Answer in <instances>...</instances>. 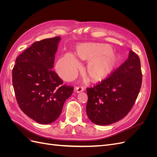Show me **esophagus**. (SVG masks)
I'll list each match as a JSON object with an SVG mask.
<instances>
[{
  "label": "esophagus",
  "instance_id": "obj_1",
  "mask_svg": "<svg viewBox=\"0 0 157 157\" xmlns=\"http://www.w3.org/2000/svg\"><path fill=\"white\" fill-rule=\"evenodd\" d=\"M75 91L77 92V93H80V92H82L83 91H84V88L83 87L81 86H78V87H76L75 88Z\"/></svg>",
  "mask_w": 157,
  "mask_h": 157
}]
</instances>
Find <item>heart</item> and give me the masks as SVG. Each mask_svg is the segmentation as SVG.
<instances>
[{
    "label": "heart",
    "mask_w": 157,
    "mask_h": 157,
    "mask_svg": "<svg viewBox=\"0 0 157 157\" xmlns=\"http://www.w3.org/2000/svg\"><path fill=\"white\" fill-rule=\"evenodd\" d=\"M111 47L105 44L88 43L77 46L76 54L80 59L88 61L86 73L93 81H101L111 75L120 63V58L112 52ZM80 63L71 53H66L58 60L56 69L60 77L71 80L77 75Z\"/></svg>",
    "instance_id": "b5f03b06"
}]
</instances>
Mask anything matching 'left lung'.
Returning a JSON list of instances; mask_svg holds the SVG:
<instances>
[{
	"label": "left lung",
	"instance_id": "8db88e82",
	"mask_svg": "<svg viewBox=\"0 0 157 157\" xmlns=\"http://www.w3.org/2000/svg\"><path fill=\"white\" fill-rule=\"evenodd\" d=\"M142 73L138 56L130 50L128 58L105 80L86 89V113L98 125H109L130 112L138 96Z\"/></svg>",
	"mask_w": 157,
	"mask_h": 157
}]
</instances>
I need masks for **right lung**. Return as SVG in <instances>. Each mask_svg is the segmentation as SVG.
<instances>
[{"instance_id":"add662e5","label":"right lung","mask_w":157,"mask_h":157,"mask_svg":"<svg viewBox=\"0 0 157 157\" xmlns=\"http://www.w3.org/2000/svg\"><path fill=\"white\" fill-rule=\"evenodd\" d=\"M60 36L33 43L19 56L12 71V83L21 110L42 124L59 118L73 87L63 85L54 67Z\"/></svg>"}]
</instances>
